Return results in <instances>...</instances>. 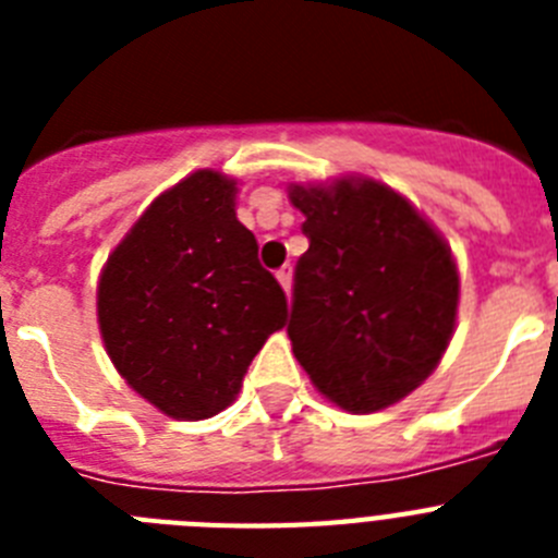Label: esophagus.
I'll list each match as a JSON object with an SVG mask.
<instances>
[{
    "instance_id": "34e87169",
    "label": "esophagus",
    "mask_w": 558,
    "mask_h": 558,
    "mask_svg": "<svg viewBox=\"0 0 558 558\" xmlns=\"http://www.w3.org/2000/svg\"><path fill=\"white\" fill-rule=\"evenodd\" d=\"M276 279H279V284L284 288V293H290V282H293V268H290V265H282V268L276 270Z\"/></svg>"
}]
</instances>
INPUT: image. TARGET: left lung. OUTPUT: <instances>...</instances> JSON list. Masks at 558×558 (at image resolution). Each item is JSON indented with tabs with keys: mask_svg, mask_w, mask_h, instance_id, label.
Instances as JSON below:
<instances>
[{
	"mask_svg": "<svg viewBox=\"0 0 558 558\" xmlns=\"http://www.w3.org/2000/svg\"><path fill=\"white\" fill-rule=\"evenodd\" d=\"M310 248L293 270L288 335L315 388L354 413L422 383L450 343L458 274L445 240L377 181L293 186Z\"/></svg>",
	"mask_w": 558,
	"mask_h": 558,
	"instance_id": "obj_1",
	"label": "left lung"
}]
</instances>
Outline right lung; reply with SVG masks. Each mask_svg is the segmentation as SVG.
I'll use <instances>...</instances> for the list:
<instances>
[{
	"label": "right lung",
	"instance_id": "right-lung-1",
	"mask_svg": "<svg viewBox=\"0 0 558 558\" xmlns=\"http://www.w3.org/2000/svg\"><path fill=\"white\" fill-rule=\"evenodd\" d=\"M97 315L133 391L167 416L209 418L284 327L288 299L236 220L234 184L201 170L153 201L108 256Z\"/></svg>",
	"mask_w": 558,
	"mask_h": 558
}]
</instances>
